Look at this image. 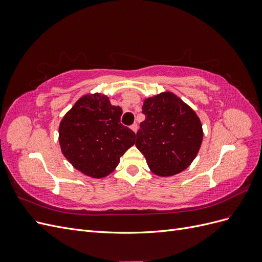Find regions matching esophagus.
I'll return each instance as SVG.
<instances>
[{"instance_id": "obj_1", "label": "esophagus", "mask_w": 262, "mask_h": 262, "mask_svg": "<svg viewBox=\"0 0 262 262\" xmlns=\"http://www.w3.org/2000/svg\"><path fill=\"white\" fill-rule=\"evenodd\" d=\"M131 130H132L134 133H137V131H138V124H137V123L132 124V125H131Z\"/></svg>"}]
</instances>
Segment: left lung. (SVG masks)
<instances>
[{
	"label": "left lung",
	"instance_id": "1",
	"mask_svg": "<svg viewBox=\"0 0 262 262\" xmlns=\"http://www.w3.org/2000/svg\"><path fill=\"white\" fill-rule=\"evenodd\" d=\"M145 120L137 133L136 146L148 168L161 177L188 168L201 147L203 130L194 110L171 92L145 98Z\"/></svg>",
	"mask_w": 262,
	"mask_h": 262
}]
</instances>
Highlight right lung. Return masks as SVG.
I'll list each match as a JSON object with an SVG mask.
<instances>
[{
    "mask_svg": "<svg viewBox=\"0 0 262 262\" xmlns=\"http://www.w3.org/2000/svg\"><path fill=\"white\" fill-rule=\"evenodd\" d=\"M122 109L104 94H85L62 118L59 143L73 167L92 178L113 172L136 143V133L120 123Z\"/></svg>",
    "mask_w": 262,
    "mask_h": 262,
    "instance_id": "1",
    "label": "right lung"
}]
</instances>
